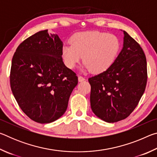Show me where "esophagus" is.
<instances>
[{"instance_id":"esophagus-1","label":"esophagus","mask_w":157,"mask_h":157,"mask_svg":"<svg viewBox=\"0 0 157 157\" xmlns=\"http://www.w3.org/2000/svg\"><path fill=\"white\" fill-rule=\"evenodd\" d=\"M78 80H79V82L84 81V80H85V78H83V77H82V76H80V75H79V76L78 77Z\"/></svg>"}]
</instances>
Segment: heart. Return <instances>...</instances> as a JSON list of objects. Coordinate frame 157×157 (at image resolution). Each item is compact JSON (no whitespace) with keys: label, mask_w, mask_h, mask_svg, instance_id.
<instances>
[{"label":"heart","mask_w":157,"mask_h":157,"mask_svg":"<svg viewBox=\"0 0 157 157\" xmlns=\"http://www.w3.org/2000/svg\"><path fill=\"white\" fill-rule=\"evenodd\" d=\"M121 48L118 37L99 31L80 32L73 34L71 44L62 48V56L66 67L73 69L83 57V68L91 73L104 72L115 62Z\"/></svg>","instance_id":"b5f03b06"}]
</instances>
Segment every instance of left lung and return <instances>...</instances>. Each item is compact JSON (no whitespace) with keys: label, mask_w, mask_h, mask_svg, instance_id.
I'll return each mask as SVG.
<instances>
[{"label":"left lung","mask_w":157,"mask_h":157,"mask_svg":"<svg viewBox=\"0 0 157 157\" xmlns=\"http://www.w3.org/2000/svg\"><path fill=\"white\" fill-rule=\"evenodd\" d=\"M123 47L107 70L89 78L93 112L107 123L127 118L139 104L147 79V62L140 45L123 31Z\"/></svg>","instance_id":"8db88e82"}]
</instances>
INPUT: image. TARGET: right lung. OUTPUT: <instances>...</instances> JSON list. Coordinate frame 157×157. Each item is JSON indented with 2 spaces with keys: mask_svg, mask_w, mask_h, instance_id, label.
Instances as JSON below:
<instances>
[{
  "mask_svg": "<svg viewBox=\"0 0 157 157\" xmlns=\"http://www.w3.org/2000/svg\"><path fill=\"white\" fill-rule=\"evenodd\" d=\"M63 43L56 34L39 31L16 50L10 71L12 94L22 111L39 123H50L66 111L78 83L63 62Z\"/></svg>",
  "mask_w": 157,
  "mask_h": 157,
  "instance_id": "right-lung-1",
  "label": "right lung"
}]
</instances>
